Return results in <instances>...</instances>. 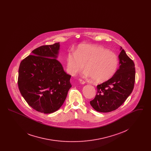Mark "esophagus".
Masks as SVG:
<instances>
[{"label": "esophagus", "instance_id": "1", "mask_svg": "<svg viewBox=\"0 0 151 151\" xmlns=\"http://www.w3.org/2000/svg\"><path fill=\"white\" fill-rule=\"evenodd\" d=\"M79 81H80V83L81 84H84L86 83V81H85L84 80H82V79H80V80H79Z\"/></svg>", "mask_w": 151, "mask_h": 151}]
</instances>
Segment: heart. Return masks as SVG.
<instances>
[{
  "label": "heart",
  "mask_w": 151,
  "mask_h": 151,
  "mask_svg": "<svg viewBox=\"0 0 151 151\" xmlns=\"http://www.w3.org/2000/svg\"><path fill=\"white\" fill-rule=\"evenodd\" d=\"M118 63L114 52L100 46L81 45L75 53L70 52L67 58L68 71L71 75L81 72L85 65L86 75L97 83L111 78Z\"/></svg>",
  "instance_id": "heart-1"
}]
</instances>
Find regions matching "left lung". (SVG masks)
<instances>
[{
  "label": "left lung",
  "instance_id": "1",
  "mask_svg": "<svg viewBox=\"0 0 151 151\" xmlns=\"http://www.w3.org/2000/svg\"><path fill=\"white\" fill-rule=\"evenodd\" d=\"M119 67L111 79L97 86V92L90 104L99 112L108 113L121 106L132 93L135 80V64L120 48Z\"/></svg>",
  "mask_w": 151,
  "mask_h": 151
}]
</instances>
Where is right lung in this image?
<instances>
[{"mask_svg": "<svg viewBox=\"0 0 151 151\" xmlns=\"http://www.w3.org/2000/svg\"><path fill=\"white\" fill-rule=\"evenodd\" d=\"M59 42L41 46L24 59L19 69L22 96L36 111L49 114L62 106L70 88L71 75L57 59Z\"/></svg>", "mask_w": 151, "mask_h": 151, "instance_id": "right-lung-1", "label": "right lung"}]
</instances>
